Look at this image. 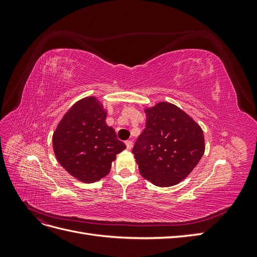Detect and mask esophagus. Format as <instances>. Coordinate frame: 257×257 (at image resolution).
Here are the masks:
<instances>
[{"label": "esophagus", "mask_w": 257, "mask_h": 257, "mask_svg": "<svg viewBox=\"0 0 257 257\" xmlns=\"http://www.w3.org/2000/svg\"><path fill=\"white\" fill-rule=\"evenodd\" d=\"M125 146H126V148H127L128 150H131L132 147H133V142H132V141H126L125 142Z\"/></svg>", "instance_id": "esophagus-1"}]
</instances>
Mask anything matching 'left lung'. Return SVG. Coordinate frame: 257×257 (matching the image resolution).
<instances>
[{
  "label": "left lung",
  "instance_id": "left-lung-1",
  "mask_svg": "<svg viewBox=\"0 0 257 257\" xmlns=\"http://www.w3.org/2000/svg\"><path fill=\"white\" fill-rule=\"evenodd\" d=\"M145 112L146 127L133 148L139 173L161 188L176 185L204 155L203 130L188 113L167 102L146 108Z\"/></svg>",
  "mask_w": 257,
  "mask_h": 257
}]
</instances>
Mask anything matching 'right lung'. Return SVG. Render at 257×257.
Here are the masks:
<instances>
[{"mask_svg": "<svg viewBox=\"0 0 257 257\" xmlns=\"http://www.w3.org/2000/svg\"><path fill=\"white\" fill-rule=\"evenodd\" d=\"M106 115L95 96L84 97L69 108L53 133L58 162L81 182L92 183L108 175L115 155L126 148L106 124Z\"/></svg>", "mask_w": 257, "mask_h": 257, "instance_id": "right-lung-1", "label": "right lung"}]
</instances>
